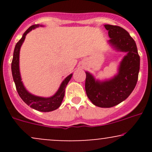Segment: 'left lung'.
<instances>
[{
  "label": "left lung",
  "mask_w": 152,
  "mask_h": 152,
  "mask_svg": "<svg viewBox=\"0 0 152 152\" xmlns=\"http://www.w3.org/2000/svg\"><path fill=\"white\" fill-rule=\"evenodd\" d=\"M109 32V43L118 51L126 52L120 63L118 74L111 79L100 81L86 71L85 89L87 96L95 106L110 108L124 101L137 85L140 57L134 40L123 28L104 25Z\"/></svg>",
  "instance_id": "left-lung-1"
}]
</instances>
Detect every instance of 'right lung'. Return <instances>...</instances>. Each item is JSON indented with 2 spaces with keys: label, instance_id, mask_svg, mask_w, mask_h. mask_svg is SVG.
<instances>
[{
  "label": "right lung",
  "instance_id": "1",
  "mask_svg": "<svg viewBox=\"0 0 152 152\" xmlns=\"http://www.w3.org/2000/svg\"><path fill=\"white\" fill-rule=\"evenodd\" d=\"M38 26H40L39 24H36V25H33L31 27H29L23 35L22 38L16 43L15 46L14 51H13V57L11 64V71L13 81H14L15 87H16V90L18 91V95L22 99V100L28 106H30V107L32 108V109H34L39 111H42V112H49V111H52L57 109L61 106L63 99H64V94H65V88L66 85L68 84L69 81H70L73 74H71L69 76H68L63 81L60 87H59L58 90L56 91V93L54 94L53 96H52L48 97V98L33 95V94L29 93L26 89L25 86H23V83L21 81L20 70H19V54H20V49L24 40H25L26 36L27 35V34H28L31 31L38 27Z\"/></svg>",
  "mask_w": 152,
  "mask_h": 152
}]
</instances>
